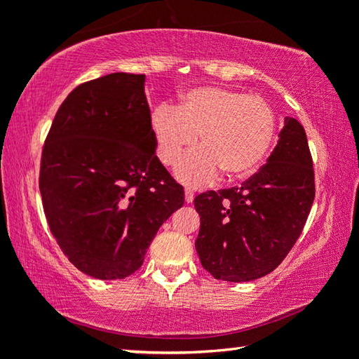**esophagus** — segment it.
<instances>
[{
  "label": "esophagus",
  "instance_id": "esophagus-1",
  "mask_svg": "<svg viewBox=\"0 0 359 359\" xmlns=\"http://www.w3.org/2000/svg\"><path fill=\"white\" fill-rule=\"evenodd\" d=\"M193 199H194L193 190H190V188H185V201L187 203H193Z\"/></svg>",
  "mask_w": 359,
  "mask_h": 359
}]
</instances>
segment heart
Segmentation results:
<instances>
[{
	"label": "heart",
	"instance_id": "1",
	"mask_svg": "<svg viewBox=\"0 0 359 359\" xmlns=\"http://www.w3.org/2000/svg\"><path fill=\"white\" fill-rule=\"evenodd\" d=\"M276 112L266 100L222 87H198L187 92L174 107L158 106L150 115L156 156L175 166L198 142L177 169L180 180L204 185L220 169L228 179L257 171L276 136Z\"/></svg>",
	"mask_w": 359,
	"mask_h": 359
}]
</instances>
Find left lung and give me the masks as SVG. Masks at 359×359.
Returning a JSON list of instances; mask_svg holds the SVG:
<instances>
[{
	"label": "left lung",
	"instance_id": "obj_1",
	"mask_svg": "<svg viewBox=\"0 0 359 359\" xmlns=\"http://www.w3.org/2000/svg\"><path fill=\"white\" fill-rule=\"evenodd\" d=\"M315 198L313 161L304 126L285 118L280 139L241 187L194 198L201 228L194 242L203 267L218 280L269 274L299 238Z\"/></svg>",
	"mask_w": 359,
	"mask_h": 359
}]
</instances>
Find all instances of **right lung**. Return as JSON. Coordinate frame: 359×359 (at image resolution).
I'll list each match as a JSON object with an SVG mask.
<instances>
[{
    "mask_svg": "<svg viewBox=\"0 0 359 359\" xmlns=\"http://www.w3.org/2000/svg\"><path fill=\"white\" fill-rule=\"evenodd\" d=\"M144 74L114 72L66 96L42 145L48 228L79 271L101 280L136 272L184 187L155 155Z\"/></svg>",
    "mask_w": 359,
    "mask_h": 359,
    "instance_id": "obj_1",
    "label": "right lung"
}]
</instances>
